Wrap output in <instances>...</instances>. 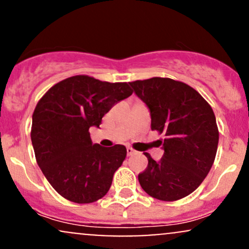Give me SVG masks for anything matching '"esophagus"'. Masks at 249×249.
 <instances>
[{
	"instance_id": "esophagus-1",
	"label": "esophagus",
	"mask_w": 249,
	"mask_h": 249,
	"mask_svg": "<svg viewBox=\"0 0 249 249\" xmlns=\"http://www.w3.org/2000/svg\"><path fill=\"white\" fill-rule=\"evenodd\" d=\"M126 152H127V156H132V154L136 153V151H134L133 148L127 147V148H126Z\"/></svg>"
}]
</instances>
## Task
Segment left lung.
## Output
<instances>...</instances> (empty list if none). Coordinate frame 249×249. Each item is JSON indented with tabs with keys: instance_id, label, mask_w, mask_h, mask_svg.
<instances>
[{
	"instance_id": "8db88e82",
	"label": "left lung",
	"mask_w": 249,
	"mask_h": 249,
	"mask_svg": "<svg viewBox=\"0 0 249 249\" xmlns=\"http://www.w3.org/2000/svg\"><path fill=\"white\" fill-rule=\"evenodd\" d=\"M146 104L151 128L165 134L159 161L148 153L146 170L138 176L148 196L174 201L199 187L212 167L219 142V131L211 105L198 91L171 78L128 83Z\"/></svg>"
}]
</instances>
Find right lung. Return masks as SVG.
<instances>
[{"label": "right lung", "instance_id": "right-lung-1", "mask_svg": "<svg viewBox=\"0 0 249 249\" xmlns=\"http://www.w3.org/2000/svg\"><path fill=\"white\" fill-rule=\"evenodd\" d=\"M131 95L127 83L79 75L57 83L37 103L31 126L36 160L63 198L90 204L110 190L126 147L92 144L89 128L99 127L105 113Z\"/></svg>", "mask_w": 249, "mask_h": 249}]
</instances>
